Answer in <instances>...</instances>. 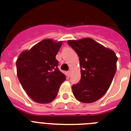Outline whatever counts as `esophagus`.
Instances as JSON below:
<instances>
[{"instance_id": "34e87169", "label": "esophagus", "mask_w": 131, "mask_h": 131, "mask_svg": "<svg viewBox=\"0 0 131 131\" xmlns=\"http://www.w3.org/2000/svg\"><path fill=\"white\" fill-rule=\"evenodd\" d=\"M71 71H68V76H69V77H71Z\"/></svg>"}]
</instances>
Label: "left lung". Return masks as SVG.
Instances as JSON below:
<instances>
[{
    "label": "left lung",
    "instance_id": "obj_1",
    "mask_svg": "<svg viewBox=\"0 0 131 131\" xmlns=\"http://www.w3.org/2000/svg\"><path fill=\"white\" fill-rule=\"evenodd\" d=\"M67 43L78 53L81 68V80L72 86L74 96L84 103L96 101L112 84L118 58L112 49L90 38L69 40Z\"/></svg>",
    "mask_w": 131,
    "mask_h": 131
}]
</instances>
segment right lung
Segmentation results:
<instances>
[{
  "label": "right lung",
  "instance_id": "right-lung-1",
  "mask_svg": "<svg viewBox=\"0 0 131 131\" xmlns=\"http://www.w3.org/2000/svg\"><path fill=\"white\" fill-rule=\"evenodd\" d=\"M62 41L44 39L19 54L16 61L17 78L34 101L49 103L58 94L65 75L58 69L56 56Z\"/></svg>",
  "mask_w": 131,
  "mask_h": 131
}]
</instances>
